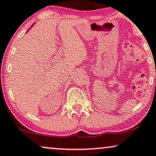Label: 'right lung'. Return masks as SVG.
<instances>
[{"mask_svg": "<svg viewBox=\"0 0 156 156\" xmlns=\"http://www.w3.org/2000/svg\"><path fill=\"white\" fill-rule=\"evenodd\" d=\"M34 24H35V23H33V24L32 25V26H31V27H33V25H34ZM31 27H30V28H31ZM27 32H28V31H27ZM27 32H26V33H27Z\"/></svg>", "mask_w": 156, "mask_h": 156, "instance_id": "1", "label": "right lung"}]
</instances>
